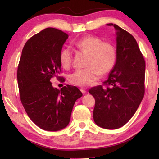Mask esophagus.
Wrapping results in <instances>:
<instances>
[{
  "mask_svg": "<svg viewBox=\"0 0 159 159\" xmlns=\"http://www.w3.org/2000/svg\"><path fill=\"white\" fill-rule=\"evenodd\" d=\"M80 92H81L83 94H85V92H86L85 90V89H83V88H80Z\"/></svg>",
  "mask_w": 159,
  "mask_h": 159,
  "instance_id": "obj_1",
  "label": "esophagus"
}]
</instances>
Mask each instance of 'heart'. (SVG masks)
Instances as JSON below:
<instances>
[{
	"mask_svg": "<svg viewBox=\"0 0 159 159\" xmlns=\"http://www.w3.org/2000/svg\"><path fill=\"white\" fill-rule=\"evenodd\" d=\"M79 50L88 54L87 68L79 69L69 76V82L77 86L86 87L96 81L99 75L109 74L116 61V50L111 43L104 42L100 38L88 36L75 41ZM60 61L64 69L71 67L73 61V50L65 47L61 50Z\"/></svg>",
	"mask_w": 159,
	"mask_h": 159,
	"instance_id": "heart-1",
	"label": "heart"
}]
</instances>
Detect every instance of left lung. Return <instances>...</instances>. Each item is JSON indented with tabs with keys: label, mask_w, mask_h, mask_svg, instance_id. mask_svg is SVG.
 Instances as JSON below:
<instances>
[{
	"label": "left lung",
	"mask_w": 159,
	"mask_h": 159,
	"mask_svg": "<svg viewBox=\"0 0 159 159\" xmlns=\"http://www.w3.org/2000/svg\"><path fill=\"white\" fill-rule=\"evenodd\" d=\"M116 30V61L103 85L90 88L95 99L94 121L99 127L114 130L126 124L144 98L145 61L136 40L114 24Z\"/></svg>",
	"instance_id": "left-lung-1"
}]
</instances>
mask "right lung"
Listing matches in <instances>:
<instances>
[{"instance_id": "add662e5", "label": "right lung", "mask_w": 159, "mask_h": 159, "mask_svg": "<svg viewBox=\"0 0 159 159\" xmlns=\"http://www.w3.org/2000/svg\"><path fill=\"white\" fill-rule=\"evenodd\" d=\"M68 34L47 28L31 37L24 46L17 69L20 99L26 114L44 130L57 131L68 125L73 107L83 95L76 86L58 90L50 80L61 73L60 54Z\"/></svg>"}]
</instances>
